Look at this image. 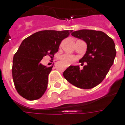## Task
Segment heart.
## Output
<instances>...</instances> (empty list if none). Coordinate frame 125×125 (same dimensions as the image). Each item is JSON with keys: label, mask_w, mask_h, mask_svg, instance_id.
Returning a JSON list of instances; mask_svg holds the SVG:
<instances>
[{"label": "heart", "mask_w": 125, "mask_h": 125, "mask_svg": "<svg viewBox=\"0 0 125 125\" xmlns=\"http://www.w3.org/2000/svg\"><path fill=\"white\" fill-rule=\"evenodd\" d=\"M60 60L64 64L67 65H69L71 64V63L74 62V61L76 60V58L75 56H73V55L65 54L61 56L60 57Z\"/></svg>", "instance_id": "heart-1"}]
</instances>
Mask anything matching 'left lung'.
<instances>
[{
  "label": "left lung",
  "mask_w": 125,
  "mask_h": 125,
  "mask_svg": "<svg viewBox=\"0 0 125 125\" xmlns=\"http://www.w3.org/2000/svg\"><path fill=\"white\" fill-rule=\"evenodd\" d=\"M71 35L87 44L86 52L79 60L82 65L85 64L82 69L79 65H70L63 72V76L78 88H93L104 79L114 63L116 56L114 42L101 31L80 30Z\"/></svg>",
  "instance_id": "1"
}]
</instances>
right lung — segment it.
Segmentation results:
<instances>
[{"label": "right lung", "instance_id": "obj_1", "mask_svg": "<svg viewBox=\"0 0 125 125\" xmlns=\"http://www.w3.org/2000/svg\"><path fill=\"white\" fill-rule=\"evenodd\" d=\"M72 30H42L24 39L13 59L12 76L17 91L23 98H41L47 88L48 77L53 66L41 63L47 55L54 56L61 42Z\"/></svg>", "mask_w": 125, "mask_h": 125}]
</instances>
